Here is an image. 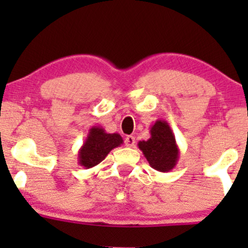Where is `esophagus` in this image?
Returning <instances> with one entry per match:
<instances>
[{"instance_id": "1", "label": "esophagus", "mask_w": 248, "mask_h": 248, "mask_svg": "<svg viewBox=\"0 0 248 248\" xmlns=\"http://www.w3.org/2000/svg\"><path fill=\"white\" fill-rule=\"evenodd\" d=\"M124 143H126L127 147H134L135 146V138L133 135H128L124 139Z\"/></svg>"}]
</instances>
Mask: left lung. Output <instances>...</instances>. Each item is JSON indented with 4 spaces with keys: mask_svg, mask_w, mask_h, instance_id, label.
<instances>
[{
    "mask_svg": "<svg viewBox=\"0 0 248 248\" xmlns=\"http://www.w3.org/2000/svg\"><path fill=\"white\" fill-rule=\"evenodd\" d=\"M138 146L150 167L157 171L168 172L177 164L179 149L167 121L156 120L150 128V138L147 141H140Z\"/></svg>",
    "mask_w": 248,
    "mask_h": 248,
    "instance_id": "1",
    "label": "left lung"
}]
</instances>
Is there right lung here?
<instances>
[{
  "mask_svg": "<svg viewBox=\"0 0 248 248\" xmlns=\"http://www.w3.org/2000/svg\"><path fill=\"white\" fill-rule=\"evenodd\" d=\"M124 143L118 133H106L102 127L93 126L88 130L86 140L78 152V163L85 169L98 166L112 149Z\"/></svg>",
  "mask_w": 248,
  "mask_h": 248,
  "instance_id": "right-lung-1",
  "label": "right lung"
}]
</instances>
